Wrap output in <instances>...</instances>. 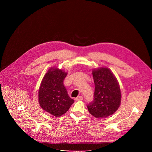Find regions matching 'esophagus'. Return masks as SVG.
<instances>
[{
	"label": "esophagus",
	"mask_w": 152,
	"mask_h": 152,
	"mask_svg": "<svg viewBox=\"0 0 152 152\" xmlns=\"http://www.w3.org/2000/svg\"><path fill=\"white\" fill-rule=\"evenodd\" d=\"M76 100L77 101L82 100H83V97H82V96H78V97H77L76 98Z\"/></svg>",
	"instance_id": "1"
}]
</instances>
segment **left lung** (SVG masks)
<instances>
[{
    "instance_id": "left-lung-1",
    "label": "left lung",
    "mask_w": 152,
    "mask_h": 152,
    "mask_svg": "<svg viewBox=\"0 0 152 152\" xmlns=\"http://www.w3.org/2000/svg\"><path fill=\"white\" fill-rule=\"evenodd\" d=\"M95 85L94 100L87 105L89 113L97 118L113 115L121 104L119 83L107 67H99L92 71Z\"/></svg>"
}]
</instances>
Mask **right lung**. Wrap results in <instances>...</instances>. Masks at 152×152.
Wrapping results in <instances>:
<instances>
[{
	"mask_svg": "<svg viewBox=\"0 0 152 152\" xmlns=\"http://www.w3.org/2000/svg\"><path fill=\"white\" fill-rule=\"evenodd\" d=\"M67 72L56 67H50L43 77L38 90V102L43 110L59 117L66 113L74 100L63 84Z\"/></svg>",
	"mask_w": 152,
	"mask_h": 152,
	"instance_id": "add662e5",
	"label": "right lung"
}]
</instances>
